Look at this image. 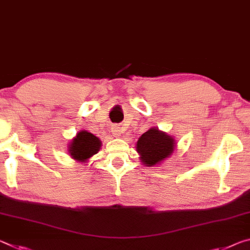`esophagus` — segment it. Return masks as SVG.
I'll return each instance as SVG.
<instances>
[{
	"instance_id": "1",
	"label": "esophagus",
	"mask_w": 250,
	"mask_h": 250,
	"mask_svg": "<svg viewBox=\"0 0 250 250\" xmlns=\"http://www.w3.org/2000/svg\"><path fill=\"white\" fill-rule=\"evenodd\" d=\"M113 130H114V133H115V135H118V134L122 132L121 127H118V126H116V125L113 127Z\"/></svg>"
}]
</instances>
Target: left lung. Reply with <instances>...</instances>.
<instances>
[{"instance_id": "1", "label": "left lung", "mask_w": 250, "mask_h": 250, "mask_svg": "<svg viewBox=\"0 0 250 250\" xmlns=\"http://www.w3.org/2000/svg\"><path fill=\"white\" fill-rule=\"evenodd\" d=\"M174 138L157 128H150L138 138L136 148L146 166L157 165L174 150Z\"/></svg>"}]
</instances>
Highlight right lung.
<instances>
[{
	"mask_svg": "<svg viewBox=\"0 0 250 250\" xmlns=\"http://www.w3.org/2000/svg\"><path fill=\"white\" fill-rule=\"evenodd\" d=\"M101 147V141L93 134L82 130L69 145L71 156L77 161H86L95 155Z\"/></svg>",
	"mask_w": 250,
	"mask_h": 250,
	"instance_id": "obj_1",
	"label": "right lung"
}]
</instances>
